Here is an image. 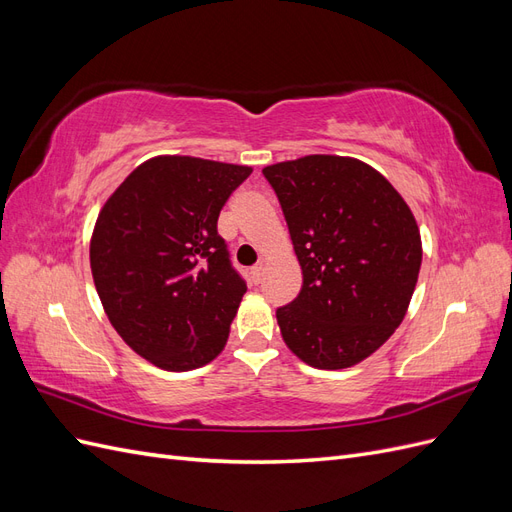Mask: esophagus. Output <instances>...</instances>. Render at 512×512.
Returning <instances> with one entry per match:
<instances>
[{"mask_svg": "<svg viewBox=\"0 0 512 512\" xmlns=\"http://www.w3.org/2000/svg\"><path fill=\"white\" fill-rule=\"evenodd\" d=\"M250 275H252V280H254L256 284H260V282H262V277H265V267H262V265H256V267H252Z\"/></svg>", "mask_w": 512, "mask_h": 512, "instance_id": "obj_1", "label": "esophagus"}]
</instances>
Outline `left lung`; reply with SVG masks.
<instances>
[{
  "mask_svg": "<svg viewBox=\"0 0 512 512\" xmlns=\"http://www.w3.org/2000/svg\"><path fill=\"white\" fill-rule=\"evenodd\" d=\"M280 200L303 286L275 312L286 346L316 369L374 354L404 320L423 245L406 200L376 168L305 156L262 168Z\"/></svg>",
  "mask_w": 512,
  "mask_h": 512,
  "instance_id": "1",
  "label": "left lung"
}]
</instances>
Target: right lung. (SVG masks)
I'll return each mask as SVG.
<instances>
[{
    "label": "right lung",
    "instance_id": "obj_1",
    "mask_svg": "<svg viewBox=\"0 0 512 512\" xmlns=\"http://www.w3.org/2000/svg\"><path fill=\"white\" fill-rule=\"evenodd\" d=\"M252 166L158 156L108 196L89 243L91 275L113 329L166 371L211 363L247 290L218 218Z\"/></svg>",
    "mask_w": 512,
    "mask_h": 512
}]
</instances>
